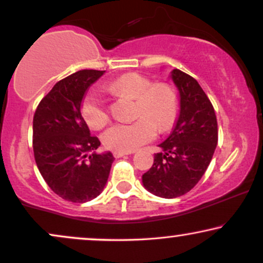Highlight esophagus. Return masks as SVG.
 <instances>
[{"instance_id": "esophagus-1", "label": "esophagus", "mask_w": 263, "mask_h": 263, "mask_svg": "<svg viewBox=\"0 0 263 263\" xmlns=\"http://www.w3.org/2000/svg\"><path fill=\"white\" fill-rule=\"evenodd\" d=\"M132 152H122V151H115L114 152V157L115 158H121V157H125V156H128V154H131Z\"/></svg>"}]
</instances>
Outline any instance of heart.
Returning <instances> with one entry per match:
<instances>
[{
	"mask_svg": "<svg viewBox=\"0 0 263 263\" xmlns=\"http://www.w3.org/2000/svg\"><path fill=\"white\" fill-rule=\"evenodd\" d=\"M111 93L136 99L135 118L131 123H116L103 135V143L112 151L131 152L153 140L159 132L173 127L178 119L179 98L166 83H152L138 73H126L109 84ZM81 115L93 129H100L109 121V114L97 93H88L81 103Z\"/></svg>",
	"mask_w": 263,
	"mask_h": 263,
	"instance_id": "obj_1",
	"label": "heart"
}]
</instances>
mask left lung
Instances as JSON below:
<instances>
[{
  "label": "left lung",
  "mask_w": 263,
  "mask_h": 263,
  "mask_svg": "<svg viewBox=\"0 0 263 263\" xmlns=\"http://www.w3.org/2000/svg\"><path fill=\"white\" fill-rule=\"evenodd\" d=\"M179 90L180 110L172 134L159 144L153 165L142 175L151 194L175 198L187 194L210 165L218 143L213 105L198 82L175 68L170 74Z\"/></svg>",
  "instance_id": "8db88e82"
}]
</instances>
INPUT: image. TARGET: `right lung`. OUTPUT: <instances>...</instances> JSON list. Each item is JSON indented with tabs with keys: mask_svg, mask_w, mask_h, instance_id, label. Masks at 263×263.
Listing matches in <instances>:
<instances>
[{
	"mask_svg": "<svg viewBox=\"0 0 263 263\" xmlns=\"http://www.w3.org/2000/svg\"><path fill=\"white\" fill-rule=\"evenodd\" d=\"M104 73L82 69L63 78L41 99L34 114L37 169L56 195L74 203L91 201L101 194L115 159L111 152H94L100 141L90 135L81 115L85 93Z\"/></svg>",
	"mask_w": 263,
	"mask_h": 263,
	"instance_id": "add662e5",
	"label": "right lung"
}]
</instances>
